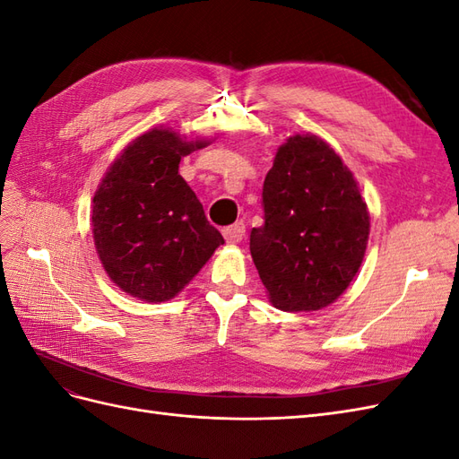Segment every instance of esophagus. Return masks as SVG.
Segmentation results:
<instances>
[{"label":"esophagus","instance_id":"obj_1","mask_svg":"<svg viewBox=\"0 0 459 459\" xmlns=\"http://www.w3.org/2000/svg\"><path fill=\"white\" fill-rule=\"evenodd\" d=\"M245 224L243 221H235V224H231V226H228V228H224L221 230V233H224V238H226V241L228 243H231V245H235V243H241V239L245 238Z\"/></svg>","mask_w":459,"mask_h":459}]
</instances>
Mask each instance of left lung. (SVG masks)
<instances>
[{"instance_id": "8db88e82", "label": "left lung", "mask_w": 459, "mask_h": 459, "mask_svg": "<svg viewBox=\"0 0 459 459\" xmlns=\"http://www.w3.org/2000/svg\"><path fill=\"white\" fill-rule=\"evenodd\" d=\"M251 255L270 300L290 312L337 300L364 260L369 214L352 172L316 135L277 149L262 186Z\"/></svg>"}]
</instances>
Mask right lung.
<instances>
[{"label": "right lung", "instance_id": "add662e5", "mask_svg": "<svg viewBox=\"0 0 459 459\" xmlns=\"http://www.w3.org/2000/svg\"><path fill=\"white\" fill-rule=\"evenodd\" d=\"M204 142L151 130L122 151L93 197V241L122 290L149 302L176 297L224 243L179 160Z\"/></svg>", "mask_w": 459, "mask_h": 459}]
</instances>
